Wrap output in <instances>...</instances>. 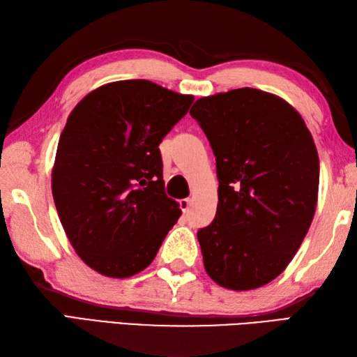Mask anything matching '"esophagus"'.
<instances>
[{"mask_svg":"<svg viewBox=\"0 0 357 357\" xmlns=\"http://www.w3.org/2000/svg\"><path fill=\"white\" fill-rule=\"evenodd\" d=\"M190 204H192V199H190V198L181 199V201H179V207H181V210L184 211V213H188V208H190Z\"/></svg>","mask_w":357,"mask_h":357,"instance_id":"obj_1","label":"esophagus"}]
</instances>
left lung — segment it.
<instances>
[{
  "label": "left lung",
  "instance_id": "obj_1",
  "mask_svg": "<svg viewBox=\"0 0 357 357\" xmlns=\"http://www.w3.org/2000/svg\"><path fill=\"white\" fill-rule=\"evenodd\" d=\"M216 156L218 208L198 231L204 267L218 285L255 290L290 264L312 225L319 156L293 105L242 87L190 109Z\"/></svg>",
  "mask_w": 357,
  "mask_h": 357
}]
</instances>
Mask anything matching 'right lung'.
<instances>
[{"mask_svg": "<svg viewBox=\"0 0 357 357\" xmlns=\"http://www.w3.org/2000/svg\"><path fill=\"white\" fill-rule=\"evenodd\" d=\"M193 100L147 79L115 81L87 93L67 118L53 201L75 252L100 275L124 279L147 268L178 222L159 144Z\"/></svg>", "mask_w": 357, "mask_h": 357, "instance_id": "add662e5", "label": "right lung"}]
</instances>
